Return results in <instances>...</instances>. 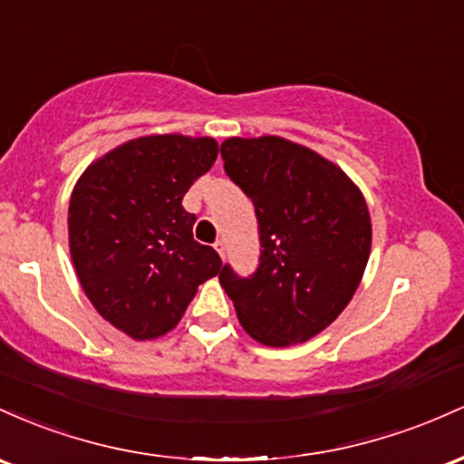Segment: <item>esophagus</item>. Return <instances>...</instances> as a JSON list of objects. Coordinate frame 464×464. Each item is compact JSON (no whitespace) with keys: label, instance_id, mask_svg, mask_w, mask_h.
<instances>
[{"label":"esophagus","instance_id":"1","mask_svg":"<svg viewBox=\"0 0 464 464\" xmlns=\"http://www.w3.org/2000/svg\"><path fill=\"white\" fill-rule=\"evenodd\" d=\"M215 249H217L218 256L226 258V243H223V241H217V243H215Z\"/></svg>","mask_w":464,"mask_h":464}]
</instances>
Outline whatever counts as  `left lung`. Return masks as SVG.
Instances as JSON below:
<instances>
[{
	"instance_id": "8db88e82",
	"label": "left lung",
	"mask_w": 464,
	"mask_h": 464,
	"mask_svg": "<svg viewBox=\"0 0 464 464\" xmlns=\"http://www.w3.org/2000/svg\"><path fill=\"white\" fill-rule=\"evenodd\" d=\"M226 173L256 208L260 263L218 283L238 322L265 346L311 340L346 309L366 272L372 223L355 181L314 149L280 138H227Z\"/></svg>"
}]
</instances>
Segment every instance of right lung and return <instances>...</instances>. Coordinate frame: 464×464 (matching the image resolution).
Segmentation results:
<instances>
[{
    "label": "right lung",
    "mask_w": 464,
    "mask_h": 464,
    "mask_svg": "<svg viewBox=\"0 0 464 464\" xmlns=\"http://www.w3.org/2000/svg\"><path fill=\"white\" fill-rule=\"evenodd\" d=\"M215 138L164 133L129 140L78 177L67 210L78 283L111 326L158 340L179 324L201 283L221 272L192 238L188 188L212 169Z\"/></svg>",
    "instance_id": "right-lung-1"
}]
</instances>
